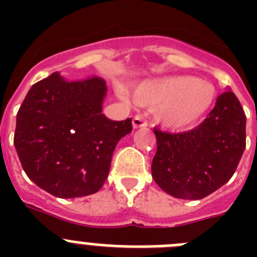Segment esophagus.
I'll return each mask as SVG.
<instances>
[{"label": "esophagus", "mask_w": 257, "mask_h": 257, "mask_svg": "<svg viewBox=\"0 0 257 257\" xmlns=\"http://www.w3.org/2000/svg\"><path fill=\"white\" fill-rule=\"evenodd\" d=\"M147 124H148V122H147V119H145L143 115H135V117L133 118L134 128H140V127H145Z\"/></svg>", "instance_id": "obj_1"}]
</instances>
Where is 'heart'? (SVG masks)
I'll return each mask as SVG.
<instances>
[{"instance_id":"heart-1","label":"heart","mask_w":257,"mask_h":257,"mask_svg":"<svg viewBox=\"0 0 257 257\" xmlns=\"http://www.w3.org/2000/svg\"><path fill=\"white\" fill-rule=\"evenodd\" d=\"M122 99H127L119 91ZM134 100L157 108L158 121L170 128H185L197 123L212 108L216 88L206 79L190 76H169L147 79L134 87Z\"/></svg>"}]
</instances>
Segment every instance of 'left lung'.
<instances>
[{
	"mask_svg": "<svg viewBox=\"0 0 257 257\" xmlns=\"http://www.w3.org/2000/svg\"><path fill=\"white\" fill-rule=\"evenodd\" d=\"M198 127L181 134L154 128L152 176L180 199H202L228 183L246 148V115L230 88Z\"/></svg>",
	"mask_w": 257,
	"mask_h": 257,
	"instance_id": "1",
	"label": "left lung"
}]
</instances>
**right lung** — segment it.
Wrapping results in <instances>:
<instances>
[{
    "instance_id": "1",
    "label": "right lung",
    "mask_w": 257,
    "mask_h": 257,
    "mask_svg": "<svg viewBox=\"0 0 257 257\" xmlns=\"http://www.w3.org/2000/svg\"><path fill=\"white\" fill-rule=\"evenodd\" d=\"M105 81H68L59 72L32 86L17 114L14 145L27 176L59 198L94 194L113 152L133 131L131 118L103 114Z\"/></svg>"
}]
</instances>
